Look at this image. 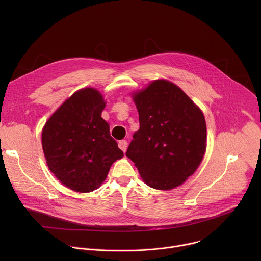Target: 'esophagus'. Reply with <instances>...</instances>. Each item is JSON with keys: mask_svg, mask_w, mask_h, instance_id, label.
<instances>
[{"mask_svg": "<svg viewBox=\"0 0 261 261\" xmlns=\"http://www.w3.org/2000/svg\"><path fill=\"white\" fill-rule=\"evenodd\" d=\"M127 145H128L127 140H120V141H119V147L121 148V150H122L123 152H126Z\"/></svg>", "mask_w": 261, "mask_h": 261, "instance_id": "34e87169", "label": "esophagus"}]
</instances>
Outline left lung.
<instances>
[{
    "instance_id": "left-lung-1",
    "label": "left lung",
    "mask_w": 261,
    "mask_h": 261,
    "mask_svg": "<svg viewBox=\"0 0 261 261\" xmlns=\"http://www.w3.org/2000/svg\"><path fill=\"white\" fill-rule=\"evenodd\" d=\"M139 115L126 156L150 187L169 190L192 175L203 159L206 125L201 110L177 86L155 81L133 95Z\"/></svg>"
}]
</instances>
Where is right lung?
Returning <instances> with one entry per match:
<instances>
[{
    "label": "right lung",
    "instance_id": "1",
    "mask_svg": "<svg viewBox=\"0 0 261 261\" xmlns=\"http://www.w3.org/2000/svg\"><path fill=\"white\" fill-rule=\"evenodd\" d=\"M105 107L95 89L73 94L50 117L42 131L47 165L66 187L91 192L105 179L109 168L124 156L101 118Z\"/></svg>",
    "mask_w": 261,
    "mask_h": 261
}]
</instances>
